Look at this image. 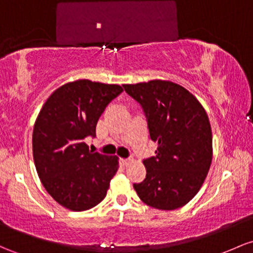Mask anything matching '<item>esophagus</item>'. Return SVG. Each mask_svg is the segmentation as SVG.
I'll list each match as a JSON object with an SVG mask.
<instances>
[{
  "instance_id": "34e87169",
  "label": "esophagus",
  "mask_w": 253,
  "mask_h": 253,
  "mask_svg": "<svg viewBox=\"0 0 253 253\" xmlns=\"http://www.w3.org/2000/svg\"><path fill=\"white\" fill-rule=\"evenodd\" d=\"M132 158L131 157H129V158H121V163H122V165H124V166H128L129 165V163H131L132 162Z\"/></svg>"
}]
</instances>
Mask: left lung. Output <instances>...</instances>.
Here are the masks:
<instances>
[{
    "label": "left lung",
    "instance_id": "1",
    "mask_svg": "<svg viewBox=\"0 0 253 253\" xmlns=\"http://www.w3.org/2000/svg\"><path fill=\"white\" fill-rule=\"evenodd\" d=\"M127 95L140 104L150 139L158 148L143 161L146 176L133 184L149 207L174 210L198 193L212 160L209 118L192 93L165 80L124 85Z\"/></svg>",
    "mask_w": 253,
    "mask_h": 253
}]
</instances>
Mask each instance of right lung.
<instances>
[{"instance_id": "add662e5", "label": "right lung", "mask_w": 253, "mask_h": 253, "mask_svg": "<svg viewBox=\"0 0 253 253\" xmlns=\"http://www.w3.org/2000/svg\"><path fill=\"white\" fill-rule=\"evenodd\" d=\"M119 85L90 80L68 83L51 93L32 134L36 169L48 193L73 211L101 203L119 168L118 157L88 150L107 105L122 92Z\"/></svg>"}]
</instances>
